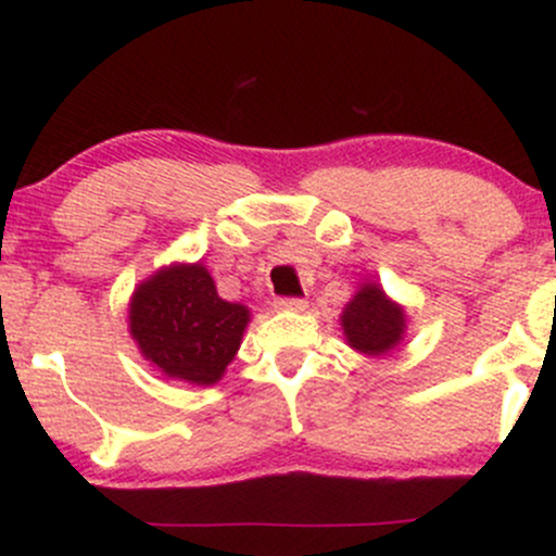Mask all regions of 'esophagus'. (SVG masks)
I'll use <instances>...</instances> for the list:
<instances>
[{
    "label": "esophagus",
    "mask_w": 556,
    "mask_h": 556,
    "mask_svg": "<svg viewBox=\"0 0 556 556\" xmlns=\"http://www.w3.org/2000/svg\"><path fill=\"white\" fill-rule=\"evenodd\" d=\"M305 300L303 298H279L277 303H274V308L277 311H305Z\"/></svg>",
    "instance_id": "esophagus-1"
}]
</instances>
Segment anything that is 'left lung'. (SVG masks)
<instances>
[{"label":"left lung","instance_id":"8db88e82","mask_svg":"<svg viewBox=\"0 0 556 556\" xmlns=\"http://www.w3.org/2000/svg\"><path fill=\"white\" fill-rule=\"evenodd\" d=\"M340 327L344 342L355 353L366 355V358H381L405 340V305L389 298L379 282L366 279L342 308Z\"/></svg>","mask_w":556,"mask_h":556}]
</instances>
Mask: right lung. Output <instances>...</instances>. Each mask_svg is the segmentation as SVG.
<instances>
[{
	"label": "right lung",
	"mask_w": 556,
	"mask_h": 556,
	"mask_svg": "<svg viewBox=\"0 0 556 556\" xmlns=\"http://www.w3.org/2000/svg\"><path fill=\"white\" fill-rule=\"evenodd\" d=\"M251 308L216 292L201 261L162 266L132 290L127 331L138 353L167 379L212 387L238 355Z\"/></svg>",
	"instance_id": "add662e5"
}]
</instances>
